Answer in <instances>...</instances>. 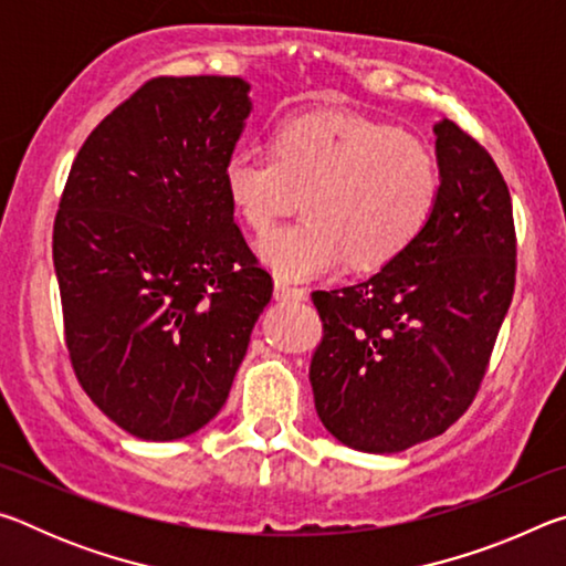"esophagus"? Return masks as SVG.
<instances>
[{
	"mask_svg": "<svg viewBox=\"0 0 566 566\" xmlns=\"http://www.w3.org/2000/svg\"><path fill=\"white\" fill-rule=\"evenodd\" d=\"M274 296L276 300H306V290L304 286H292V284H286V282H282V280H276L274 282Z\"/></svg>",
	"mask_w": 566,
	"mask_h": 566,
	"instance_id": "34e87169",
	"label": "esophagus"
}]
</instances>
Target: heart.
Listing matches in <instances>:
<instances>
[{"label": "heart", "instance_id": "obj_1", "mask_svg": "<svg viewBox=\"0 0 566 566\" xmlns=\"http://www.w3.org/2000/svg\"><path fill=\"white\" fill-rule=\"evenodd\" d=\"M224 189L254 232L290 214L302 197L306 217L266 232L256 249L282 280H310L344 260L379 270L405 254L434 214L439 167L415 134L304 114L274 129L272 155L232 151Z\"/></svg>", "mask_w": 566, "mask_h": 566}]
</instances>
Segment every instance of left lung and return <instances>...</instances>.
I'll list each match as a JSON object with an SVG mask.
<instances>
[{
    "label": "left lung",
    "mask_w": 566,
    "mask_h": 566,
    "mask_svg": "<svg viewBox=\"0 0 566 566\" xmlns=\"http://www.w3.org/2000/svg\"><path fill=\"white\" fill-rule=\"evenodd\" d=\"M434 134L442 185L424 232L369 280L312 292L322 319L314 407L342 444L369 454L405 452L464 415L514 294L502 171L452 119Z\"/></svg>",
    "instance_id": "1"
}]
</instances>
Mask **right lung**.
<instances>
[{
  "label": "right lung",
  "mask_w": 566,
  "mask_h": 566,
  "mask_svg": "<svg viewBox=\"0 0 566 566\" xmlns=\"http://www.w3.org/2000/svg\"><path fill=\"white\" fill-rule=\"evenodd\" d=\"M247 92L239 76H151L76 151L54 217L74 377L147 442L217 417L272 300L224 189Z\"/></svg>",
  "instance_id": "right-lung-1"
}]
</instances>
